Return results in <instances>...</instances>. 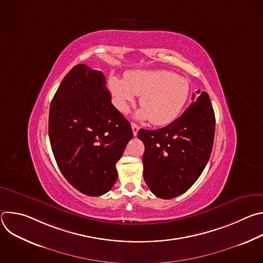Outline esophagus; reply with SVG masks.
<instances>
[{
	"mask_svg": "<svg viewBox=\"0 0 263 263\" xmlns=\"http://www.w3.org/2000/svg\"><path fill=\"white\" fill-rule=\"evenodd\" d=\"M131 127H132L133 135H134V136H136V135H137V132H138V130H139V127H138L135 123H132V124H131Z\"/></svg>",
	"mask_w": 263,
	"mask_h": 263,
	"instance_id": "1",
	"label": "esophagus"
}]
</instances>
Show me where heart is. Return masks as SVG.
I'll list each match as a JSON object with an SVG mask.
<instances>
[{"instance_id": "b5f03b06", "label": "heart", "mask_w": 263, "mask_h": 263, "mask_svg": "<svg viewBox=\"0 0 263 263\" xmlns=\"http://www.w3.org/2000/svg\"><path fill=\"white\" fill-rule=\"evenodd\" d=\"M108 84L115 105L123 114L128 112L135 95L140 96L142 109L136 116L141 120L149 119L155 126L174 122L191 93L189 80L168 70H134L126 74L125 80L111 76Z\"/></svg>"}]
</instances>
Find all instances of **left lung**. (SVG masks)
<instances>
[{
	"instance_id": "1",
	"label": "left lung",
	"mask_w": 263,
	"mask_h": 263,
	"mask_svg": "<svg viewBox=\"0 0 263 263\" xmlns=\"http://www.w3.org/2000/svg\"><path fill=\"white\" fill-rule=\"evenodd\" d=\"M197 93L184 114L166 127L140 129L137 133L144 144L143 178L158 198L173 199L189 191L209 160L214 111L208 93L200 90Z\"/></svg>"
}]
</instances>
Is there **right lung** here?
Segmentation results:
<instances>
[{"label":"right lung","instance_id":"add662e5","mask_svg":"<svg viewBox=\"0 0 263 263\" xmlns=\"http://www.w3.org/2000/svg\"><path fill=\"white\" fill-rule=\"evenodd\" d=\"M49 137L65 179L82 194L98 197L115 185L116 164L133 132L112 105L104 73L77 64L51 102Z\"/></svg>","mask_w":263,"mask_h":263}]
</instances>
